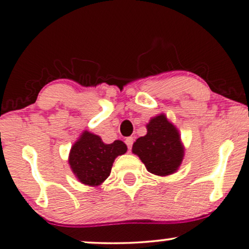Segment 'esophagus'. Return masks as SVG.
I'll use <instances>...</instances> for the list:
<instances>
[{
	"label": "esophagus",
	"mask_w": 249,
	"mask_h": 249,
	"mask_svg": "<svg viewBox=\"0 0 249 249\" xmlns=\"http://www.w3.org/2000/svg\"><path fill=\"white\" fill-rule=\"evenodd\" d=\"M125 144H127V146H128V149H131V146H133V143H134V139L133 137H127V139H125Z\"/></svg>",
	"instance_id": "obj_1"
}]
</instances>
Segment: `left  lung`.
<instances>
[{"label":"left lung","mask_w":249,"mask_h":249,"mask_svg":"<svg viewBox=\"0 0 249 249\" xmlns=\"http://www.w3.org/2000/svg\"><path fill=\"white\" fill-rule=\"evenodd\" d=\"M145 136L133 144V152L144 162L146 170L156 176L174 173L183 158V148L177 128L164 114L150 120Z\"/></svg>","instance_id":"8db88e82"}]
</instances>
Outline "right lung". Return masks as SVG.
Returning <instances> with one entry per match:
<instances>
[{"label":"right lung","mask_w":249,"mask_h":249,"mask_svg":"<svg viewBox=\"0 0 249 249\" xmlns=\"http://www.w3.org/2000/svg\"><path fill=\"white\" fill-rule=\"evenodd\" d=\"M125 151L122 141L105 144L99 136L84 131L70 150L69 164L81 182L98 186L109 177L114 159Z\"/></svg>","instance_id":"add662e5"}]
</instances>
